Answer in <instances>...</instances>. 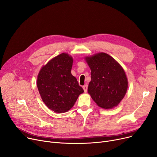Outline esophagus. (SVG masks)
I'll list each match as a JSON object with an SVG mask.
<instances>
[{
	"label": "esophagus",
	"instance_id": "1",
	"mask_svg": "<svg viewBox=\"0 0 157 157\" xmlns=\"http://www.w3.org/2000/svg\"><path fill=\"white\" fill-rule=\"evenodd\" d=\"M83 89H84V92L86 93V92L87 91V85H84V86H83Z\"/></svg>",
	"mask_w": 157,
	"mask_h": 157
}]
</instances>
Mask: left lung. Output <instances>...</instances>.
<instances>
[{"instance_id": "8db88e82", "label": "left lung", "mask_w": 157, "mask_h": 157, "mask_svg": "<svg viewBox=\"0 0 157 157\" xmlns=\"http://www.w3.org/2000/svg\"><path fill=\"white\" fill-rule=\"evenodd\" d=\"M91 70L87 92L100 108L117 106L127 92L128 80L118 62L107 53L100 52L84 57Z\"/></svg>"}]
</instances>
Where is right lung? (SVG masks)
I'll return each instance as SVG.
<instances>
[{"label":"right lung","instance_id":"obj_1","mask_svg":"<svg viewBox=\"0 0 157 157\" xmlns=\"http://www.w3.org/2000/svg\"><path fill=\"white\" fill-rule=\"evenodd\" d=\"M73 62L71 55L62 53L44 65L37 75L36 86L42 101L55 113L68 111L84 93L71 73Z\"/></svg>","mask_w":157,"mask_h":157}]
</instances>
